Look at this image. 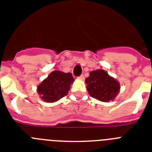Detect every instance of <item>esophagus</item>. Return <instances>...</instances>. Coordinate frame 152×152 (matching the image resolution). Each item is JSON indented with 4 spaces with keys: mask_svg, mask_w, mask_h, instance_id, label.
<instances>
[{
    "mask_svg": "<svg viewBox=\"0 0 152 152\" xmlns=\"http://www.w3.org/2000/svg\"><path fill=\"white\" fill-rule=\"evenodd\" d=\"M78 78H80V79H82V80H83V79L84 78V75H80V76H79V77H78Z\"/></svg>",
    "mask_w": 152,
    "mask_h": 152,
    "instance_id": "34e87169",
    "label": "esophagus"
}]
</instances>
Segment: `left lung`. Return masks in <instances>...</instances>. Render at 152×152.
<instances>
[{"label": "left lung", "instance_id": "8db88e82", "mask_svg": "<svg viewBox=\"0 0 152 152\" xmlns=\"http://www.w3.org/2000/svg\"><path fill=\"white\" fill-rule=\"evenodd\" d=\"M85 82L88 84L87 89L89 94L103 102L112 100L116 96L120 88L118 81L110 77L107 72L100 69L91 72Z\"/></svg>", "mask_w": 152, "mask_h": 152}]
</instances>
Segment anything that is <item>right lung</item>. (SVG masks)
<instances>
[{
  "mask_svg": "<svg viewBox=\"0 0 152 152\" xmlns=\"http://www.w3.org/2000/svg\"><path fill=\"white\" fill-rule=\"evenodd\" d=\"M73 80L71 73L54 71L38 86L37 91L45 102H56L68 94Z\"/></svg>",
  "mask_w": 152,
  "mask_h": 152,
  "instance_id": "add662e5",
  "label": "right lung"
}]
</instances>
